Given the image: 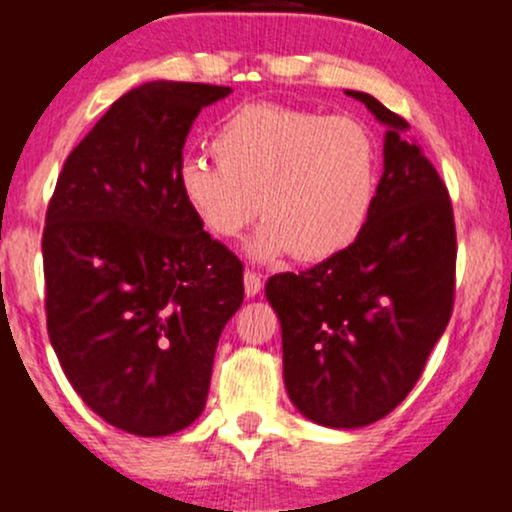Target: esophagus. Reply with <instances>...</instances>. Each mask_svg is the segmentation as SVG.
I'll return each mask as SVG.
<instances>
[{"label":"esophagus","instance_id":"esophagus-1","mask_svg":"<svg viewBox=\"0 0 512 512\" xmlns=\"http://www.w3.org/2000/svg\"><path fill=\"white\" fill-rule=\"evenodd\" d=\"M243 284H245V296L255 298L257 293L262 291V276L257 274V272H252V269H245Z\"/></svg>","mask_w":512,"mask_h":512}]
</instances>
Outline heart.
Here are the masks:
<instances>
[{"instance_id": "1", "label": "heart", "mask_w": 512, "mask_h": 512, "mask_svg": "<svg viewBox=\"0 0 512 512\" xmlns=\"http://www.w3.org/2000/svg\"><path fill=\"white\" fill-rule=\"evenodd\" d=\"M216 166L178 170L185 207L216 238H238L257 211L252 255L301 262L339 255L361 236L378 195V144L354 117L279 103L233 110L211 137Z\"/></svg>"}]
</instances>
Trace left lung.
I'll use <instances>...</instances> for the list:
<instances>
[{
	"mask_svg": "<svg viewBox=\"0 0 512 512\" xmlns=\"http://www.w3.org/2000/svg\"><path fill=\"white\" fill-rule=\"evenodd\" d=\"M387 127L383 178L366 228L344 252L301 274H274L284 385L305 419L361 428L383 419L421 378L455 296V219L443 180L409 125L346 91Z\"/></svg>",
	"mask_w": 512,
	"mask_h": 512,
	"instance_id": "8db88e82",
	"label": "left lung"
}]
</instances>
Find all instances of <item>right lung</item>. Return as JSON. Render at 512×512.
I'll return each mask as SVG.
<instances>
[{"label": "right lung", "mask_w": 512, "mask_h": 512, "mask_svg": "<svg viewBox=\"0 0 512 512\" xmlns=\"http://www.w3.org/2000/svg\"><path fill=\"white\" fill-rule=\"evenodd\" d=\"M228 86L149 81L110 105L64 161L43 231L48 334L76 395L142 438L207 404L243 264L178 192L182 146Z\"/></svg>", "instance_id": "1"}]
</instances>
